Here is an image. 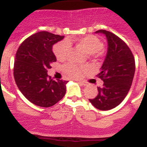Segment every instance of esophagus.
<instances>
[{
  "label": "esophagus",
  "mask_w": 147,
  "mask_h": 147,
  "mask_svg": "<svg viewBox=\"0 0 147 147\" xmlns=\"http://www.w3.org/2000/svg\"><path fill=\"white\" fill-rule=\"evenodd\" d=\"M79 83H80V84H81V85H83V86H86L87 85L86 83V82H84V81H79Z\"/></svg>",
  "instance_id": "obj_1"
}]
</instances>
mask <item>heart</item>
<instances>
[{
  "label": "heart",
  "instance_id": "1",
  "mask_svg": "<svg viewBox=\"0 0 147 147\" xmlns=\"http://www.w3.org/2000/svg\"><path fill=\"white\" fill-rule=\"evenodd\" d=\"M75 43L80 46L92 57L99 56L102 54L103 43L96 36L88 35L78 39L68 38L66 40H62L53 46V53L58 60L64 61L67 59L71 45ZM85 66H79L73 63H68L63 66V70L67 76L70 78H78L80 72L85 69Z\"/></svg>",
  "mask_w": 147,
  "mask_h": 147
}]
</instances>
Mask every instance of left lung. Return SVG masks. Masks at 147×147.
<instances>
[{
	"instance_id": "8db88e82",
	"label": "left lung",
	"mask_w": 147,
	"mask_h": 147,
	"mask_svg": "<svg viewBox=\"0 0 147 147\" xmlns=\"http://www.w3.org/2000/svg\"><path fill=\"white\" fill-rule=\"evenodd\" d=\"M96 33L105 35L108 51L101 70L96 75L104 82L102 87H97L96 97L88 100L97 109L108 111L118 106L127 94L133 83L136 63L130 49L119 36L105 30Z\"/></svg>"
}]
</instances>
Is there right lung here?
<instances>
[{
    "mask_svg": "<svg viewBox=\"0 0 147 147\" xmlns=\"http://www.w3.org/2000/svg\"><path fill=\"white\" fill-rule=\"evenodd\" d=\"M63 39L64 36L40 31L25 39L16 53V84L25 97L37 106H53L65 95L68 81L54 80L47 75V69L56 61L53 45Z\"/></svg>",
    "mask_w": 147,
    "mask_h": 147,
    "instance_id": "obj_1",
    "label": "right lung"
}]
</instances>
